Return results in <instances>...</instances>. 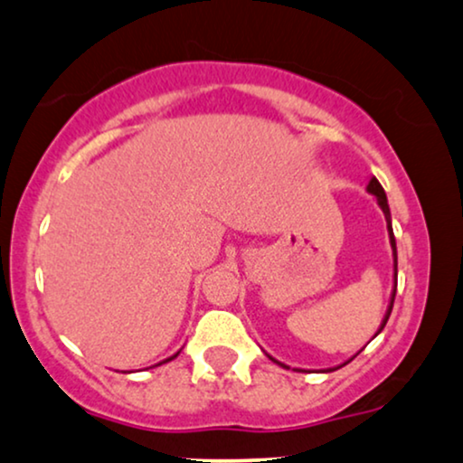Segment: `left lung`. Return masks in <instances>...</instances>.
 <instances>
[{"instance_id":"obj_1","label":"left lung","mask_w":463,"mask_h":463,"mask_svg":"<svg viewBox=\"0 0 463 463\" xmlns=\"http://www.w3.org/2000/svg\"><path fill=\"white\" fill-rule=\"evenodd\" d=\"M367 192H370V194H373L376 196V203H378V207L383 209V213H384V220H387V231H389V241H391V250H393V275H395V279H393V292H391V301H389V307H387V314H384V318H383V323H380V326H378V331H376V335L380 331L384 329V325H387V320H389V316H391V309H393V301H395V290H397V245H395V237H393V226H391V209H389V203H387V194H384V190H383V185H380V181L376 179V177H372L370 179V184H367ZM373 335V337H376ZM359 354V353H356ZM354 354V356H356ZM353 356V359H354ZM269 359L271 361H275L273 356H269ZM353 359H348L346 363H350ZM278 363V365H282V367H286V370H288V365H284V363H279V361H275ZM346 363H342V365H337V367H329V370H325V372H335V370H339V367H344L346 365Z\"/></svg>"}]
</instances>
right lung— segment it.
Wrapping results in <instances>:
<instances>
[{
    "label": "right lung",
    "instance_id": "right-lung-1",
    "mask_svg": "<svg viewBox=\"0 0 463 463\" xmlns=\"http://www.w3.org/2000/svg\"><path fill=\"white\" fill-rule=\"evenodd\" d=\"M177 354H179V353H175L173 356H168V359H164V361H160V363H157V365H162V363H168V361H173V359H175V356H177ZM154 367H156V365H154Z\"/></svg>",
    "mask_w": 463,
    "mask_h": 463
}]
</instances>
